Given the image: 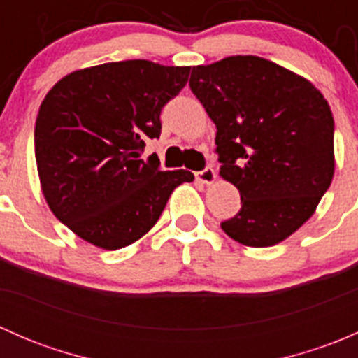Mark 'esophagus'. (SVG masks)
<instances>
[{
	"mask_svg": "<svg viewBox=\"0 0 358 358\" xmlns=\"http://www.w3.org/2000/svg\"><path fill=\"white\" fill-rule=\"evenodd\" d=\"M196 180L201 183H206V185H211L216 180V171L213 168H204L202 171L196 173Z\"/></svg>",
	"mask_w": 358,
	"mask_h": 358,
	"instance_id": "obj_1",
	"label": "esophagus"
}]
</instances>
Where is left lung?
I'll return each mask as SVG.
<instances>
[{"label":"left lung","mask_w":358,"mask_h":358,"mask_svg":"<svg viewBox=\"0 0 358 358\" xmlns=\"http://www.w3.org/2000/svg\"><path fill=\"white\" fill-rule=\"evenodd\" d=\"M189 85L216 124L220 176L241 194L223 232L249 248L282 243L334 176L329 103L308 79L255 55L194 67Z\"/></svg>","instance_id":"8db88e82"}]
</instances>
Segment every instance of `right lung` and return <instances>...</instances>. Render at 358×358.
Listing matches in <instances>:
<instances>
[{
  "label": "right lung",
  "instance_id": "add662e5",
  "mask_svg": "<svg viewBox=\"0 0 358 358\" xmlns=\"http://www.w3.org/2000/svg\"><path fill=\"white\" fill-rule=\"evenodd\" d=\"M189 74L122 60L71 72L46 93L34 129L39 183L53 215L86 243L129 246L156 225L173 190L194 180L187 169L161 171L157 157L140 159Z\"/></svg>",
  "mask_w": 358,
  "mask_h": 358
}]
</instances>
